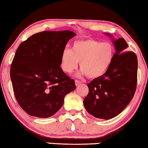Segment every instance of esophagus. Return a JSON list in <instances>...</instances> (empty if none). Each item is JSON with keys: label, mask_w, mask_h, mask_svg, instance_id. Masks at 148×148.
<instances>
[{"label": "esophagus", "mask_w": 148, "mask_h": 148, "mask_svg": "<svg viewBox=\"0 0 148 148\" xmlns=\"http://www.w3.org/2000/svg\"><path fill=\"white\" fill-rule=\"evenodd\" d=\"M80 83H81V81H80V80H75V84H76V86L79 85Z\"/></svg>", "instance_id": "1"}]
</instances>
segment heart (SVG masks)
<instances>
[{"instance_id": "b5f03b06", "label": "heart", "mask_w": 148, "mask_h": 148, "mask_svg": "<svg viewBox=\"0 0 148 148\" xmlns=\"http://www.w3.org/2000/svg\"><path fill=\"white\" fill-rule=\"evenodd\" d=\"M114 48L111 43L100 42L87 38L73 42L72 50L65 49L61 54V66L66 73H72L80 68L82 73L89 78L100 77L111 65Z\"/></svg>"}]
</instances>
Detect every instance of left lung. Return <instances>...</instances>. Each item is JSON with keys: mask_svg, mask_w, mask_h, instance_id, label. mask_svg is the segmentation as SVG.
<instances>
[{"mask_svg": "<svg viewBox=\"0 0 148 148\" xmlns=\"http://www.w3.org/2000/svg\"><path fill=\"white\" fill-rule=\"evenodd\" d=\"M116 52L109 68L100 77L87 84L89 93L84 99L87 111L97 118L108 119L119 115L133 98L137 83L136 54L126 51L124 39L113 42Z\"/></svg>", "mask_w": 148, "mask_h": 148, "instance_id": "left-lung-1", "label": "left lung"}]
</instances>
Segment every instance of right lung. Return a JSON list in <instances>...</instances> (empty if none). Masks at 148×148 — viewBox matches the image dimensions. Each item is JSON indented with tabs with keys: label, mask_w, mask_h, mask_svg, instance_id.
Here are the masks:
<instances>
[{
	"label": "right lung",
	"mask_w": 148,
	"mask_h": 148,
	"mask_svg": "<svg viewBox=\"0 0 148 148\" xmlns=\"http://www.w3.org/2000/svg\"><path fill=\"white\" fill-rule=\"evenodd\" d=\"M74 36L71 31H43L18 46L10 76L17 102L29 115L51 117L61 108L65 95L75 89L74 80L61 68V54Z\"/></svg>",
	"instance_id": "1"
}]
</instances>
